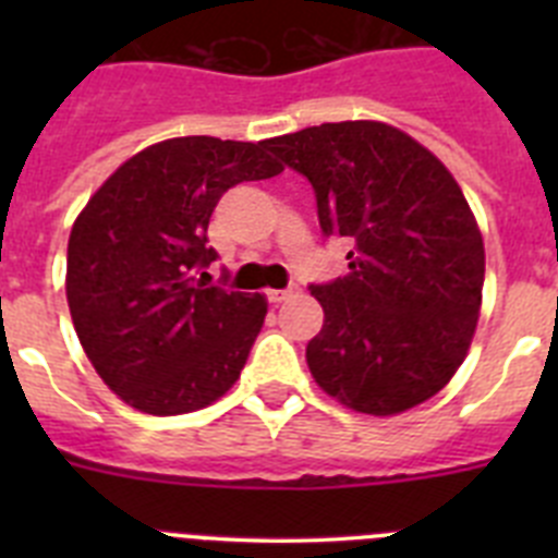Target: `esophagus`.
<instances>
[{
	"label": "esophagus",
	"mask_w": 558,
	"mask_h": 558,
	"mask_svg": "<svg viewBox=\"0 0 558 558\" xmlns=\"http://www.w3.org/2000/svg\"><path fill=\"white\" fill-rule=\"evenodd\" d=\"M299 293V288H282V290H268V302H274V304H282V302H288V299H293V295Z\"/></svg>",
	"instance_id": "34e87169"
}]
</instances>
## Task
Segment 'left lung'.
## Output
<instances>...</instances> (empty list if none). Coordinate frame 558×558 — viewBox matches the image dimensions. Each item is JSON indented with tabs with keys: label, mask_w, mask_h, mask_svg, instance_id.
Listing matches in <instances>:
<instances>
[{
	"label": "left lung",
	"mask_w": 558,
	"mask_h": 558,
	"mask_svg": "<svg viewBox=\"0 0 558 558\" xmlns=\"http://www.w3.org/2000/svg\"><path fill=\"white\" fill-rule=\"evenodd\" d=\"M313 184L324 236H347L349 274L310 284L324 327L315 383L347 408L393 416L430 399L470 352L483 236L461 186L427 147L386 122H324L265 142Z\"/></svg>",
	"instance_id": "8db88e82"
}]
</instances>
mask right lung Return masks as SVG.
I'll return each mask as SVG.
<instances>
[{"instance_id":"add662e5","label":"right lung","mask_w":558,"mask_h":558,"mask_svg":"<svg viewBox=\"0 0 558 558\" xmlns=\"http://www.w3.org/2000/svg\"><path fill=\"white\" fill-rule=\"evenodd\" d=\"M279 172L265 142L179 136L131 156L88 198L69 234L66 302L122 402L175 416L234 386L268 302L206 284L218 259L206 229L226 190Z\"/></svg>"}]
</instances>
